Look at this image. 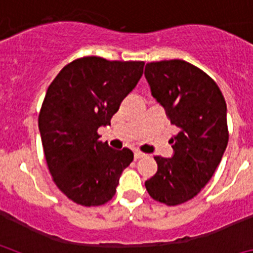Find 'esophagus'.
<instances>
[{"mask_svg":"<svg viewBox=\"0 0 253 253\" xmlns=\"http://www.w3.org/2000/svg\"><path fill=\"white\" fill-rule=\"evenodd\" d=\"M144 156H146V154L142 153V152H140V151H135V152H134V160H140V158H143V157H144Z\"/></svg>","mask_w":253,"mask_h":253,"instance_id":"1","label":"esophagus"}]
</instances>
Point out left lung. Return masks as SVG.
<instances>
[{
  "instance_id": "obj_1",
  "label": "left lung",
  "mask_w": 253,
  "mask_h": 253,
  "mask_svg": "<svg viewBox=\"0 0 253 253\" xmlns=\"http://www.w3.org/2000/svg\"><path fill=\"white\" fill-rule=\"evenodd\" d=\"M152 96L178 129L172 157H154L157 172L146 181L149 195L178 205L200 193L214 175L228 144L227 105L218 84L185 60L147 63Z\"/></svg>"
}]
</instances>
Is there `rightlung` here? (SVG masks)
<instances>
[{"label":"right lung","mask_w":253,"mask_h":253,"mask_svg":"<svg viewBox=\"0 0 253 253\" xmlns=\"http://www.w3.org/2000/svg\"><path fill=\"white\" fill-rule=\"evenodd\" d=\"M144 62L84 57L67 64L45 93L39 131L48 169L72 202L97 207L113 199L130 149H113L97 129L110 125L143 75Z\"/></svg>","instance_id":"add662e5"}]
</instances>
